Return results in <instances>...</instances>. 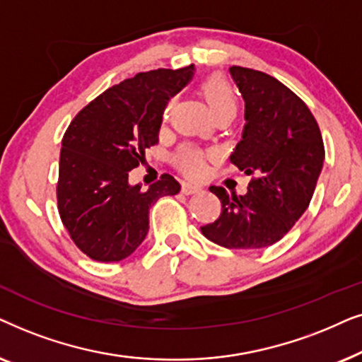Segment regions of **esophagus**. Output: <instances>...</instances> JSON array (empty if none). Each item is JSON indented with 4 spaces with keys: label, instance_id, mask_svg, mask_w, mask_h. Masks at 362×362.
I'll return each instance as SVG.
<instances>
[{
    "label": "esophagus",
    "instance_id": "obj_1",
    "mask_svg": "<svg viewBox=\"0 0 362 362\" xmlns=\"http://www.w3.org/2000/svg\"><path fill=\"white\" fill-rule=\"evenodd\" d=\"M182 190H184V194L192 195V194H199V192L204 190V187H202L200 184H195V182L185 180L184 184H182Z\"/></svg>",
    "mask_w": 362,
    "mask_h": 362
}]
</instances>
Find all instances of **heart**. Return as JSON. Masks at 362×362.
<instances>
[{"label":"heart","mask_w":362,"mask_h":362,"mask_svg":"<svg viewBox=\"0 0 362 362\" xmlns=\"http://www.w3.org/2000/svg\"><path fill=\"white\" fill-rule=\"evenodd\" d=\"M202 93H204V98L209 103L214 115L225 112V110H235L237 112V98H235L233 90H231L230 86L221 77L214 76L210 79H206L204 86H202ZM173 104H175V99H170L165 104V109H163V115L165 117H168V114L172 112ZM180 160L184 170L192 173V175H199L205 168L204 157L199 152L185 151L182 153Z\"/></svg>","instance_id":"1"}]
</instances>
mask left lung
Listing matches in <instances>:
<instances>
[{
    "mask_svg": "<svg viewBox=\"0 0 362 362\" xmlns=\"http://www.w3.org/2000/svg\"><path fill=\"white\" fill-rule=\"evenodd\" d=\"M245 100V125L230 162L253 175L245 195L210 187L221 214L202 233L225 248L258 250L281 240L300 220L315 194L325 146L308 105L264 72L231 66Z\"/></svg>",
    "mask_w": 362,
    "mask_h": 362,
    "instance_id": "8db88e82",
    "label": "left lung"
}]
</instances>
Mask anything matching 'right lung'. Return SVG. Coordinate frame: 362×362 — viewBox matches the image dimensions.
<instances>
[{"label": "right lung", "instance_id": "1", "mask_svg": "<svg viewBox=\"0 0 362 362\" xmlns=\"http://www.w3.org/2000/svg\"><path fill=\"white\" fill-rule=\"evenodd\" d=\"M194 72V64L139 72L98 95L67 127L57 209L72 242L95 262H120L136 252L147 237L151 206L180 192L168 173L148 189L129 184V173L158 142L165 104Z\"/></svg>", "mask_w": 362, "mask_h": 362}]
</instances>
